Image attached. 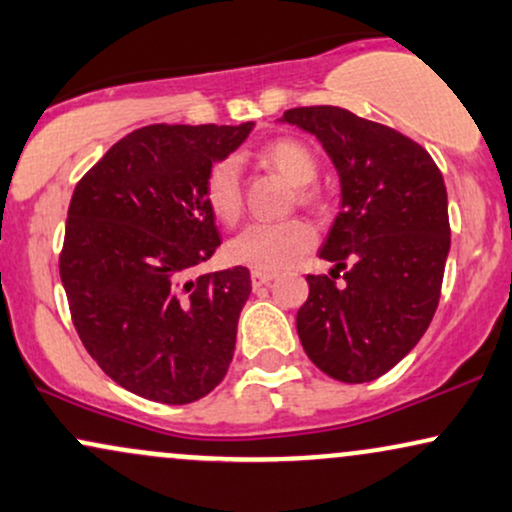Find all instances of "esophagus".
Listing matches in <instances>:
<instances>
[{"instance_id": "esophagus-1", "label": "esophagus", "mask_w": 512, "mask_h": 512, "mask_svg": "<svg viewBox=\"0 0 512 512\" xmlns=\"http://www.w3.org/2000/svg\"><path fill=\"white\" fill-rule=\"evenodd\" d=\"M273 278H275V273H263V270H254V273H251V285L263 287V285H268V282Z\"/></svg>"}]
</instances>
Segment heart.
I'll list each match as a JSON object with an SVG mask.
<instances>
[{
	"label": "heart",
	"instance_id": "heart-1",
	"mask_svg": "<svg viewBox=\"0 0 512 512\" xmlns=\"http://www.w3.org/2000/svg\"><path fill=\"white\" fill-rule=\"evenodd\" d=\"M261 155L297 186L299 201L306 206H316L321 201V194L314 186L318 160L306 143L297 138H278V141H270ZM203 196H206L210 213L218 220L234 222L239 218L242 213V170H239L237 158L227 155L210 167ZM314 239V227L304 218L249 222L227 242V256L239 266L275 273V270L297 261L304 251H309Z\"/></svg>",
	"mask_w": 512,
	"mask_h": 512
}]
</instances>
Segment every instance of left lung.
I'll list each match as a JSON object with an SVG mask.
<instances>
[{
	"mask_svg": "<svg viewBox=\"0 0 512 512\" xmlns=\"http://www.w3.org/2000/svg\"><path fill=\"white\" fill-rule=\"evenodd\" d=\"M285 122L323 143L342 184L321 249L335 268L306 275L299 340L335 381H376L417 345L441 299L450 249L443 174L410 136L342 107H294Z\"/></svg>",
	"mask_w": 512,
	"mask_h": 512,
	"instance_id": "obj_1",
	"label": "left lung"
}]
</instances>
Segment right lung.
I'll list each match as a JSON object with an SVG mask.
<instances>
[{
  "instance_id": "right-lung-1",
  "label": "right lung",
  "mask_w": 512,
  "mask_h": 512,
  "mask_svg": "<svg viewBox=\"0 0 512 512\" xmlns=\"http://www.w3.org/2000/svg\"><path fill=\"white\" fill-rule=\"evenodd\" d=\"M251 126H141L71 196L59 254L71 321L100 369L146 400H201L230 369L249 268L189 273L220 246L203 196L210 167Z\"/></svg>"
}]
</instances>
